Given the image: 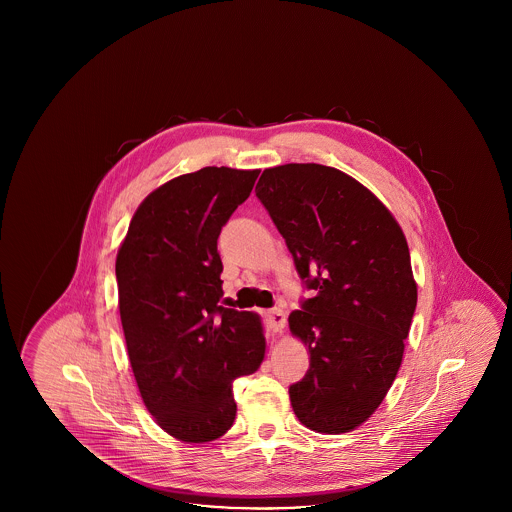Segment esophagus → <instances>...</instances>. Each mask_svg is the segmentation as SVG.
I'll return each mask as SVG.
<instances>
[{
	"label": "esophagus",
	"instance_id": "34e87169",
	"mask_svg": "<svg viewBox=\"0 0 512 512\" xmlns=\"http://www.w3.org/2000/svg\"><path fill=\"white\" fill-rule=\"evenodd\" d=\"M265 318H267L268 328H270L272 332H282V328L286 326V315H284L280 309L268 311Z\"/></svg>",
	"mask_w": 512,
	"mask_h": 512
}]
</instances>
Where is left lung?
Listing matches in <instances>:
<instances>
[{
    "label": "left lung",
    "mask_w": 512,
    "mask_h": 512,
    "mask_svg": "<svg viewBox=\"0 0 512 512\" xmlns=\"http://www.w3.org/2000/svg\"><path fill=\"white\" fill-rule=\"evenodd\" d=\"M257 197L309 290L290 332L309 349L290 386L293 413L318 434L370 418L397 376L416 309L409 245L390 209L345 172L317 163L265 169Z\"/></svg>",
    "instance_id": "1"
}]
</instances>
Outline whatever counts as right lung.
<instances>
[{
    "label": "right lung",
    "mask_w": 512,
    "mask_h": 512,
    "mask_svg": "<svg viewBox=\"0 0 512 512\" xmlns=\"http://www.w3.org/2000/svg\"><path fill=\"white\" fill-rule=\"evenodd\" d=\"M255 171L205 167L153 190L117 253L122 330L147 411L172 438L205 443L236 418L232 382L265 359L261 317L220 305L222 226Z\"/></svg>",
    "instance_id": "obj_1"
}]
</instances>
